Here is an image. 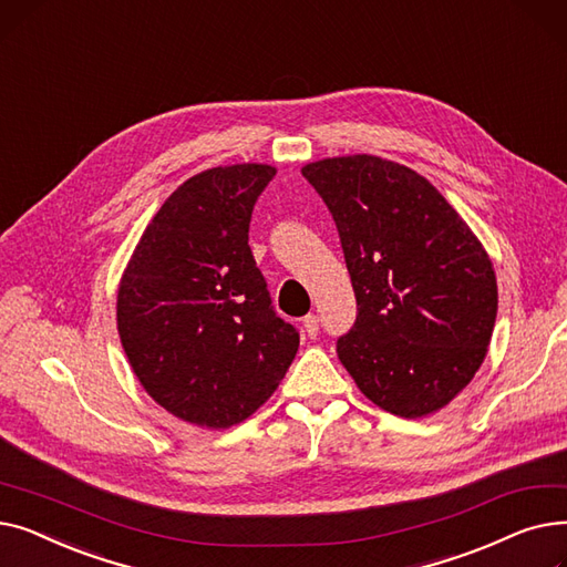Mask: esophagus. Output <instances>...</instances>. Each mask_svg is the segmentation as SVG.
<instances>
[{
	"label": "esophagus",
	"instance_id": "obj_1",
	"mask_svg": "<svg viewBox=\"0 0 567 567\" xmlns=\"http://www.w3.org/2000/svg\"><path fill=\"white\" fill-rule=\"evenodd\" d=\"M303 329H306L308 338H317V333H319V317L317 315L303 317Z\"/></svg>",
	"mask_w": 567,
	"mask_h": 567
}]
</instances>
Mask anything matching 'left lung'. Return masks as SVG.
<instances>
[{"instance_id":"8db88e82","label":"left lung","mask_w":567,"mask_h":567,"mask_svg":"<svg viewBox=\"0 0 567 567\" xmlns=\"http://www.w3.org/2000/svg\"><path fill=\"white\" fill-rule=\"evenodd\" d=\"M329 206L355 303L338 340L361 393L400 419L449 406L481 370L498 310L492 259L425 176L370 154L301 167Z\"/></svg>"}]
</instances>
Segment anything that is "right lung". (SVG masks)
<instances>
[{
  "label": "right lung",
  "instance_id": "obj_1",
  "mask_svg": "<svg viewBox=\"0 0 567 567\" xmlns=\"http://www.w3.org/2000/svg\"><path fill=\"white\" fill-rule=\"evenodd\" d=\"M274 176L264 163L190 176L146 225L118 282L116 331L137 381L197 427L250 419L299 351L248 246L252 206Z\"/></svg>",
  "mask_w": 567,
  "mask_h": 567
}]
</instances>
